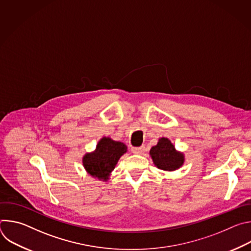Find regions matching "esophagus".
Wrapping results in <instances>:
<instances>
[{
  "label": "esophagus",
  "mask_w": 251,
  "mask_h": 251,
  "mask_svg": "<svg viewBox=\"0 0 251 251\" xmlns=\"http://www.w3.org/2000/svg\"><path fill=\"white\" fill-rule=\"evenodd\" d=\"M131 151H132V153H134V154L141 155V154L144 153L145 147H144V146H141V147H132V148H131Z\"/></svg>",
  "instance_id": "1"
}]
</instances>
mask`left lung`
Masks as SVG:
<instances>
[{"label": "left lung", "instance_id": "8db88e82", "mask_svg": "<svg viewBox=\"0 0 251 251\" xmlns=\"http://www.w3.org/2000/svg\"><path fill=\"white\" fill-rule=\"evenodd\" d=\"M150 155L157 168L169 172L182 167L185 161L184 154L177 152L167 138L159 140L158 144L151 148Z\"/></svg>", "mask_w": 251, "mask_h": 251}]
</instances>
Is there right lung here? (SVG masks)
Returning a JSON list of instances; mask_svg holds the SVG:
<instances>
[{"mask_svg":"<svg viewBox=\"0 0 251 251\" xmlns=\"http://www.w3.org/2000/svg\"><path fill=\"white\" fill-rule=\"evenodd\" d=\"M126 151L127 147L123 143L113 141L109 137H103L98 142L95 151L83 157L82 163L92 176L107 181L118 160Z\"/></svg>","mask_w":251,"mask_h":251,"instance_id":"obj_1","label":"right lung"}]
</instances>
